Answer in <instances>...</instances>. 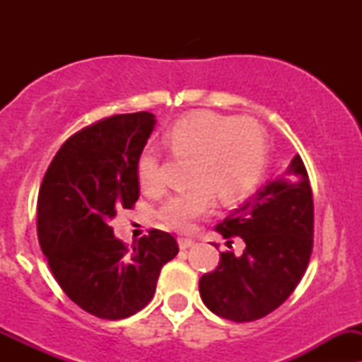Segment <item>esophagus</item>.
<instances>
[{
    "label": "esophagus",
    "mask_w": 362,
    "mask_h": 362,
    "mask_svg": "<svg viewBox=\"0 0 362 362\" xmlns=\"http://www.w3.org/2000/svg\"><path fill=\"white\" fill-rule=\"evenodd\" d=\"M194 245V240L191 238H178V247H180V250H187L189 247Z\"/></svg>",
    "instance_id": "1"
}]
</instances>
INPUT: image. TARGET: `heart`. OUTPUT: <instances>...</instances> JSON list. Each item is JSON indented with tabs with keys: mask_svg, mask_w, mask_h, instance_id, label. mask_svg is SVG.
<instances>
[{
	"mask_svg": "<svg viewBox=\"0 0 362 362\" xmlns=\"http://www.w3.org/2000/svg\"><path fill=\"white\" fill-rule=\"evenodd\" d=\"M163 144L171 158L192 160L189 182L194 189L170 198L158 211L159 221L175 231H189L210 210L214 194L224 204L249 196L268 163V136L255 120L214 112L175 120L163 133ZM136 177L148 194L164 191V163L156 148L140 152Z\"/></svg>",
	"mask_w": 362,
	"mask_h": 362,
	"instance_id": "1",
	"label": "heart"
}]
</instances>
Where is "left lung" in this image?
<instances>
[{"label":"left lung","instance_id":"obj_1","mask_svg":"<svg viewBox=\"0 0 362 362\" xmlns=\"http://www.w3.org/2000/svg\"><path fill=\"white\" fill-rule=\"evenodd\" d=\"M215 231L226 240L217 268L199 279L208 310L252 322L279 308L301 282L313 249V196L299 156ZM217 247V245H215Z\"/></svg>","mask_w":362,"mask_h":362}]
</instances>
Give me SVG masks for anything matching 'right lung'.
Listing matches in <instances>:
<instances>
[{"mask_svg":"<svg viewBox=\"0 0 362 362\" xmlns=\"http://www.w3.org/2000/svg\"><path fill=\"white\" fill-rule=\"evenodd\" d=\"M156 119L120 113L76 131L54 156L36 204V231L54 279L75 305L98 319L134 315L154 298L160 268L177 240L151 229L129 247L112 218L140 196L136 160Z\"/></svg>","mask_w":362,"mask_h":362,"instance_id":"add662e5","label":"right lung"}]
</instances>
